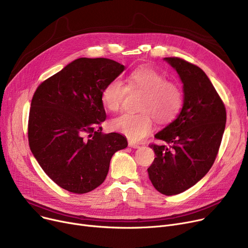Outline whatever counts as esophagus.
Listing matches in <instances>:
<instances>
[{"instance_id":"obj_1","label":"esophagus","mask_w":248,"mask_h":248,"mask_svg":"<svg viewBox=\"0 0 248 248\" xmlns=\"http://www.w3.org/2000/svg\"><path fill=\"white\" fill-rule=\"evenodd\" d=\"M128 146L131 147V148H133V149H138V148H140V145H139V144H137V142H134V141H132V140L128 141Z\"/></svg>"}]
</instances>
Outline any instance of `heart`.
Masks as SVG:
<instances>
[{
	"label": "heart",
	"mask_w": 248,
	"mask_h": 248,
	"mask_svg": "<svg viewBox=\"0 0 248 248\" xmlns=\"http://www.w3.org/2000/svg\"><path fill=\"white\" fill-rule=\"evenodd\" d=\"M126 85L119 79L108 82L101 91L102 106L108 111L116 112L122 108L128 91L144 93L139 113H124L110 122V128L132 140H140L153 129L154 119L164 124L172 122L183 107V93L178 83L166 80L161 72L149 66H141L125 77Z\"/></svg>",
	"instance_id": "heart-1"
}]
</instances>
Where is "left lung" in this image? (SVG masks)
<instances>
[{
  "label": "left lung",
  "instance_id": "obj_1",
  "mask_svg": "<svg viewBox=\"0 0 248 248\" xmlns=\"http://www.w3.org/2000/svg\"><path fill=\"white\" fill-rule=\"evenodd\" d=\"M183 82L184 104L177 119L149 145L155 158L149 178L160 193L171 196L200 181L213 166L226 124L225 106L205 72L179 57H166Z\"/></svg>",
  "mask_w": 248,
  "mask_h": 248
}]
</instances>
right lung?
Here are the masks:
<instances>
[{"label": "right lung", "mask_w": 248, "mask_h": 248, "mask_svg": "<svg viewBox=\"0 0 248 248\" xmlns=\"http://www.w3.org/2000/svg\"><path fill=\"white\" fill-rule=\"evenodd\" d=\"M124 70L108 58H79L39 85L31 101L29 147L48 177L84 194L103 183L112 155L127 147L117 133L103 134L101 91Z\"/></svg>", "instance_id": "obj_1"}]
</instances>
